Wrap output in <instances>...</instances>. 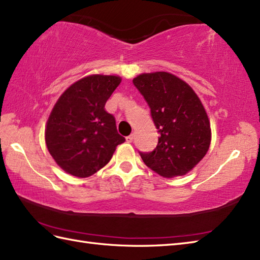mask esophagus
I'll return each mask as SVG.
<instances>
[{"mask_svg": "<svg viewBox=\"0 0 260 260\" xmlns=\"http://www.w3.org/2000/svg\"><path fill=\"white\" fill-rule=\"evenodd\" d=\"M133 140H134V136H133V134H132V135H129V136H127V137H126V142H127V143H132V142H133Z\"/></svg>", "mask_w": 260, "mask_h": 260, "instance_id": "esophagus-1", "label": "esophagus"}]
</instances>
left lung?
<instances>
[{"instance_id":"obj_1","label":"left lung","mask_w":260,"mask_h":260,"mask_svg":"<svg viewBox=\"0 0 260 260\" xmlns=\"http://www.w3.org/2000/svg\"><path fill=\"white\" fill-rule=\"evenodd\" d=\"M133 83L147 102L159 134L153 152H140L145 165L164 177L187 174L206 155L212 138L201 100L188 84L167 72L141 74Z\"/></svg>"}]
</instances>
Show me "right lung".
<instances>
[{
  "instance_id": "right-lung-1",
  "label": "right lung",
  "mask_w": 260,
  "mask_h": 260,
  "mask_svg": "<svg viewBox=\"0 0 260 260\" xmlns=\"http://www.w3.org/2000/svg\"><path fill=\"white\" fill-rule=\"evenodd\" d=\"M122 78L84 77L65 90L53 107L45 128L48 152L56 164L76 177H88L111 160L125 142L115 118L105 111L107 100Z\"/></svg>"
}]
</instances>
